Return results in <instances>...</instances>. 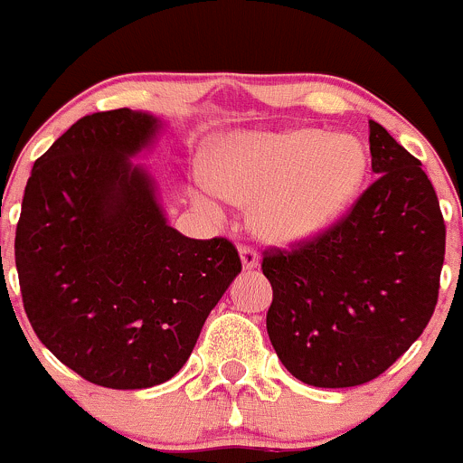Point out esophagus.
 <instances>
[{
	"mask_svg": "<svg viewBox=\"0 0 463 463\" xmlns=\"http://www.w3.org/2000/svg\"><path fill=\"white\" fill-rule=\"evenodd\" d=\"M241 260H242V268L245 269L259 268V263H260L259 254H256L254 247H250V245H241Z\"/></svg>",
	"mask_w": 463,
	"mask_h": 463,
	"instance_id": "1",
	"label": "esophagus"
}]
</instances>
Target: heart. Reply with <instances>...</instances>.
Here are the masks:
<instances>
[{
	"instance_id": "b5f03b06",
	"label": "heart",
	"mask_w": 463,
	"mask_h": 463,
	"mask_svg": "<svg viewBox=\"0 0 463 463\" xmlns=\"http://www.w3.org/2000/svg\"><path fill=\"white\" fill-rule=\"evenodd\" d=\"M367 153L351 135L315 128L232 132L209 153L200 194L251 203V222L265 241L290 245L331 227L363 189Z\"/></svg>"
}]
</instances>
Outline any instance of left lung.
<instances>
[{
  "label": "left lung",
  "instance_id": "1",
  "mask_svg": "<svg viewBox=\"0 0 463 463\" xmlns=\"http://www.w3.org/2000/svg\"><path fill=\"white\" fill-rule=\"evenodd\" d=\"M369 150L378 177L346 218L263 254L269 342L306 385L378 378L419 340L437 306L446 225L432 182L376 121Z\"/></svg>",
  "mask_w": 463,
  "mask_h": 463
}]
</instances>
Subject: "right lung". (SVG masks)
Wrapping results in <instances>:
<instances>
[{"mask_svg":"<svg viewBox=\"0 0 463 463\" xmlns=\"http://www.w3.org/2000/svg\"><path fill=\"white\" fill-rule=\"evenodd\" d=\"M162 121L87 114L35 162L15 232L35 335L94 385L146 389L184 367L204 319L241 272L227 238L182 236L155 180L132 164Z\"/></svg>","mask_w":463,"mask_h":463,"instance_id":"right-lung-1","label":"right lung"}]
</instances>
